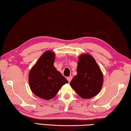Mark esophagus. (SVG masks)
<instances>
[{
  "label": "esophagus",
  "instance_id": "esophagus-1",
  "mask_svg": "<svg viewBox=\"0 0 131 131\" xmlns=\"http://www.w3.org/2000/svg\"><path fill=\"white\" fill-rule=\"evenodd\" d=\"M67 80H68V82H70L71 81V80H72V77H67Z\"/></svg>",
  "mask_w": 131,
  "mask_h": 131
}]
</instances>
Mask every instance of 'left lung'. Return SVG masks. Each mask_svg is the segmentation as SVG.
Masks as SVG:
<instances>
[{
	"instance_id": "8db88e82",
	"label": "left lung",
	"mask_w": 131,
	"mask_h": 131,
	"mask_svg": "<svg viewBox=\"0 0 131 131\" xmlns=\"http://www.w3.org/2000/svg\"><path fill=\"white\" fill-rule=\"evenodd\" d=\"M77 72L70 85L78 95L84 99H90L97 95L103 85L104 77L91 55L85 53L78 57Z\"/></svg>"
}]
</instances>
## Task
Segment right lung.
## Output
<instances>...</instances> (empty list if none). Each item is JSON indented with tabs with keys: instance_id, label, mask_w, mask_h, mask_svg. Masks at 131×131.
Returning <instances> with one entry per match:
<instances>
[{
	"instance_id": "right-lung-1",
	"label": "right lung",
	"mask_w": 131,
	"mask_h": 131,
	"mask_svg": "<svg viewBox=\"0 0 131 131\" xmlns=\"http://www.w3.org/2000/svg\"><path fill=\"white\" fill-rule=\"evenodd\" d=\"M55 57L53 51H45L29 73L31 91L41 99L49 100L53 98L61 86L68 82L54 66Z\"/></svg>"
}]
</instances>
